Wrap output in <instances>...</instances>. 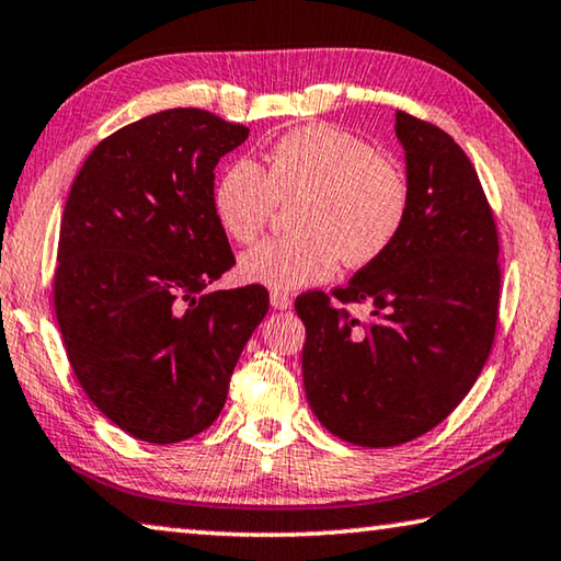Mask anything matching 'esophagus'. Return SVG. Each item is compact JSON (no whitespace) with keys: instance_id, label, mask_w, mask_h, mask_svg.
Wrapping results in <instances>:
<instances>
[{"instance_id":"obj_1","label":"esophagus","mask_w":561,"mask_h":561,"mask_svg":"<svg viewBox=\"0 0 561 561\" xmlns=\"http://www.w3.org/2000/svg\"><path fill=\"white\" fill-rule=\"evenodd\" d=\"M272 307L274 309H289L291 307V297L284 295V291H272Z\"/></svg>"}]
</instances>
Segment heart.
Segmentation results:
<instances>
[{"label": "heart", "instance_id": "1", "mask_svg": "<svg viewBox=\"0 0 561 561\" xmlns=\"http://www.w3.org/2000/svg\"><path fill=\"white\" fill-rule=\"evenodd\" d=\"M266 169L234 159L219 174L211 207L234 242H252L277 199L301 197L297 234L264 239L239 256V274L270 289L327 282L344 260L377 262L402 232L409 184L402 169L377 157L369 141L340 127L309 124L270 147Z\"/></svg>", "mask_w": 561, "mask_h": 561}]
</instances>
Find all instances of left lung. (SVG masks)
<instances>
[{"label": "left lung", "mask_w": 561, "mask_h": 561, "mask_svg": "<svg viewBox=\"0 0 561 561\" xmlns=\"http://www.w3.org/2000/svg\"><path fill=\"white\" fill-rule=\"evenodd\" d=\"M394 122L407 221L377 262L334 289L369 317H350L324 291L295 301L309 407L334 437L375 449L422 437L455 412L492 350L500 307V242L472 162L434 124L404 112Z\"/></svg>", "instance_id": "obj_1"}]
</instances>
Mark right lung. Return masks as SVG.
<instances>
[{"instance_id":"obj_1","label":"right lung","mask_w":561,"mask_h":561,"mask_svg":"<svg viewBox=\"0 0 561 561\" xmlns=\"http://www.w3.org/2000/svg\"><path fill=\"white\" fill-rule=\"evenodd\" d=\"M242 124L176 106L94 147L59 229L55 309L79 385L131 437L207 430L270 309L260 284L207 291L234 266L211 207L215 167Z\"/></svg>"}]
</instances>
